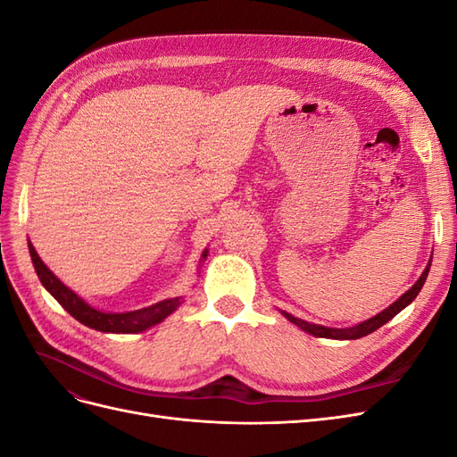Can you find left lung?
<instances>
[{
	"instance_id": "1",
	"label": "left lung",
	"mask_w": 457,
	"mask_h": 457,
	"mask_svg": "<svg viewBox=\"0 0 457 457\" xmlns=\"http://www.w3.org/2000/svg\"><path fill=\"white\" fill-rule=\"evenodd\" d=\"M427 274H428V267L423 270V274L420 276V280L413 284L408 292L400 297L398 301H395L391 307H386L383 312L376 314L373 318H370V320L358 324V326H353V328H326V326H316V324H309L305 320H299V318L287 314V312H282L289 322L297 324L301 329H305L307 334H312L316 337H328V339H358V337H364L368 334H371V331H376L378 328H381L383 324H386L391 320L393 316H396L400 311H403L404 307H408L410 303L418 297L420 289L423 287L425 280H427Z\"/></svg>"
}]
</instances>
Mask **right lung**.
I'll use <instances>...</instances> for the list:
<instances>
[{
  "label": "right lung",
  "instance_id": "right-lung-1",
  "mask_svg": "<svg viewBox=\"0 0 457 457\" xmlns=\"http://www.w3.org/2000/svg\"><path fill=\"white\" fill-rule=\"evenodd\" d=\"M30 257L34 262V269L39 276L41 284L46 286L47 292L61 303V307L64 311L71 312L78 322L86 324L93 329L99 331H108V334H135V331H143L150 326L160 324L165 316H170L179 305H181V299H165L156 303V305H150L139 311H131V312H103L89 307L87 303L78 297L72 289H68L57 276H54L41 261L34 250V245L30 244ZM207 252L202 253V259H205Z\"/></svg>",
  "mask_w": 457,
  "mask_h": 457
}]
</instances>
